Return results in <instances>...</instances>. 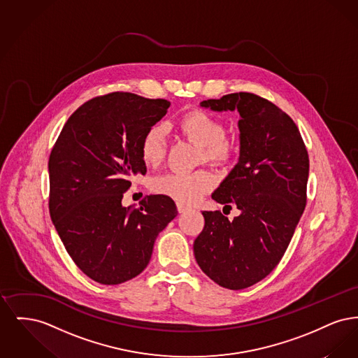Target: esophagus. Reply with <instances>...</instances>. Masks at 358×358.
<instances>
[{
    "mask_svg": "<svg viewBox=\"0 0 358 358\" xmlns=\"http://www.w3.org/2000/svg\"><path fill=\"white\" fill-rule=\"evenodd\" d=\"M177 210H178V213H185V212L189 210V208L185 206V205L177 204Z\"/></svg>",
    "mask_w": 358,
    "mask_h": 358,
    "instance_id": "obj_1",
    "label": "esophagus"
}]
</instances>
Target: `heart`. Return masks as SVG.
<instances>
[{
	"label": "heart",
	"instance_id": "obj_1",
	"mask_svg": "<svg viewBox=\"0 0 358 358\" xmlns=\"http://www.w3.org/2000/svg\"><path fill=\"white\" fill-rule=\"evenodd\" d=\"M180 130L187 139L203 148L201 159L213 164L227 162L234 148L225 138V126L222 120L201 110L187 113L180 120ZM166 153V129L154 124L142 138L141 157L146 165H157ZM215 187V177L206 171L193 173H168L155 177L152 190L166 196L178 204L197 203Z\"/></svg>",
	"mask_w": 358,
	"mask_h": 358
}]
</instances>
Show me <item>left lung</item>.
Masks as SVG:
<instances>
[{
	"mask_svg": "<svg viewBox=\"0 0 358 358\" xmlns=\"http://www.w3.org/2000/svg\"><path fill=\"white\" fill-rule=\"evenodd\" d=\"M200 107L240 115L238 164L212 193L240 215L229 222L220 210L203 212L194 257L219 286L247 289L271 273L289 247L306 206L308 155L289 115L257 95L228 94Z\"/></svg>",
	"mask_w": 358,
	"mask_h": 358,
	"instance_id": "1",
	"label": "left lung"
}]
</instances>
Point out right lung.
Instances as JSON below:
<instances>
[{"label":"right lung","mask_w":358,"mask_h":358,"mask_svg":"<svg viewBox=\"0 0 358 358\" xmlns=\"http://www.w3.org/2000/svg\"><path fill=\"white\" fill-rule=\"evenodd\" d=\"M169 106L130 92L94 98L69 117L52 149V222L75 264L101 285L142 273L158 234L178 213L162 194L146 196L138 209L122 205L131 177L146 174L142 138Z\"/></svg>","instance_id":"1"}]
</instances>
